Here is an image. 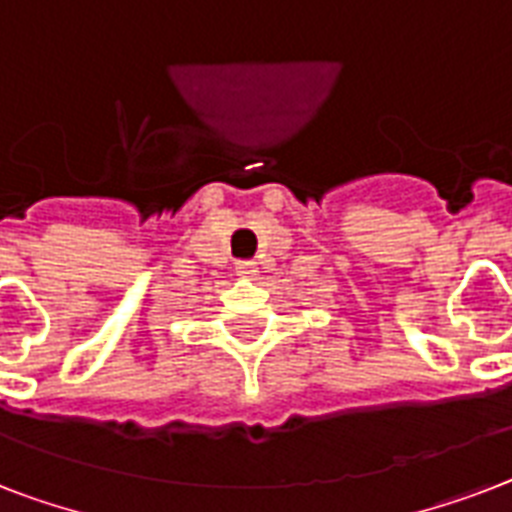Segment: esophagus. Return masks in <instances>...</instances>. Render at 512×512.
Returning <instances> with one entry per match:
<instances>
[{
  "instance_id": "1",
  "label": "esophagus",
  "mask_w": 512,
  "mask_h": 512,
  "mask_svg": "<svg viewBox=\"0 0 512 512\" xmlns=\"http://www.w3.org/2000/svg\"><path fill=\"white\" fill-rule=\"evenodd\" d=\"M236 273H239V276H255L257 263L255 260H239V263H236Z\"/></svg>"
}]
</instances>
